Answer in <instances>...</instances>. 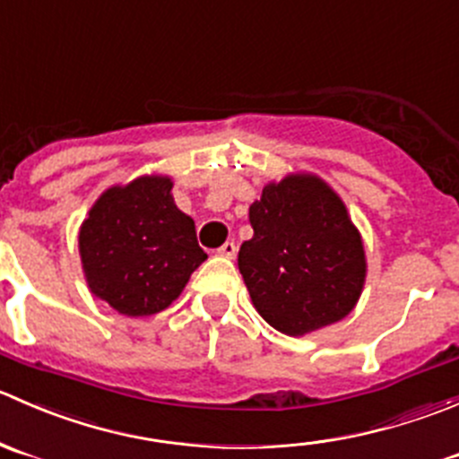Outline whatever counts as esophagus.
<instances>
[{
  "instance_id": "34e87169",
  "label": "esophagus",
  "mask_w": 459,
  "mask_h": 459,
  "mask_svg": "<svg viewBox=\"0 0 459 459\" xmlns=\"http://www.w3.org/2000/svg\"><path fill=\"white\" fill-rule=\"evenodd\" d=\"M236 252H238V247H236V243H223L221 245L219 249H216V254H219V256H223V258H234L236 256Z\"/></svg>"
}]
</instances>
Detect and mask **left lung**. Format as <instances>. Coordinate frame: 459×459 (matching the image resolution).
<instances>
[{
	"label": "left lung",
	"instance_id": "1",
	"mask_svg": "<svg viewBox=\"0 0 459 459\" xmlns=\"http://www.w3.org/2000/svg\"><path fill=\"white\" fill-rule=\"evenodd\" d=\"M254 236L240 245L238 270L258 315L290 337L342 321L366 281L359 230L328 183L290 174L263 187L249 207Z\"/></svg>",
	"mask_w": 459,
	"mask_h": 459
}]
</instances>
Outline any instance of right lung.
Here are the masks:
<instances>
[{
  "label": "right lung",
  "instance_id": "right-lung-1",
  "mask_svg": "<svg viewBox=\"0 0 459 459\" xmlns=\"http://www.w3.org/2000/svg\"><path fill=\"white\" fill-rule=\"evenodd\" d=\"M169 176H140L108 187L77 236L91 292L125 316L169 307L207 258L192 216L171 196Z\"/></svg>",
  "mask_w": 459,
  "mask_h": 459
}]
</instances>
